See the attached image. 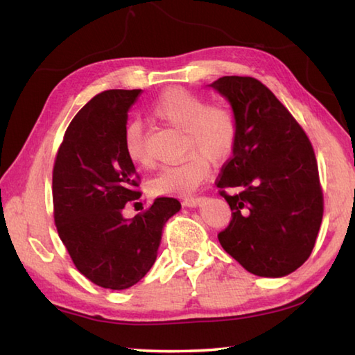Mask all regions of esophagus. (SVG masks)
Masks as SVG:
<instances>
[{"label": "esophagus", "instance_id": "esophagus-1", "mask_svg": "<svg viewBox=\"0 0 355 355\" xmlns=\"http://www.w3.org/2000/svg\"><path fill=\"white\" fill-rule=\"evenodd\" d=\"M205 197H189L183 200V205L188 206V208H197V206H202L205 203Z\"/></svg>", "mask_w": 355, "mask_h": 355}]
</instances>
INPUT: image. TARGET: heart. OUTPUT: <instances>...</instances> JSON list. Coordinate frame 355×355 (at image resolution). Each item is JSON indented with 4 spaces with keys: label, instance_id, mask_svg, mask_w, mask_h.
I'll return each mask as SVG.
<instances>
[{
    "label": "heart",
    "instance_id": "b5f03b06",
    "mask_svg": "<svg viewBox=\"0 0 355 355\" xmlns=\"http://www.w3.org/2000/svg\"><path fill=\"white\" fill-rule=\"evenodd\" d=\"M150 114L163 124L183 132L182 152L191 155L167 166L149 183L155 196H188L209 175V161H220L231 152L236 141V121L230 110L208 105L205 98L186 89H167L155 101ZM124 152L133 166L152 167L143 125L128 124L124 132ZM195 155L192 156L191 153Z\"/></svg>",
    "mask_w": 355,
    "mask_h": 355
}]
</instances>
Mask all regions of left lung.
Segmentation results:
<instances>
[{"instance_id":"left-lung-1","label":"left lung","mask_w":355,"mask_h":355,"mask_svg":"<svg viewBox=\"0 0 355 355\" xmlns=\"http://www.w3.org/2000/svg\"><path fill=\"white\" fill-rule=\"evenodd\" d=\"M208 87L230 102L236 121L233 157L217 180L233 218L218 242L247 272L282 278L311 256L323 218L313 149L259 80L225 76ZM230 187L236 195L224 192Z\"/></svg>"}]
</instances>
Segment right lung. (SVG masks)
Here are the masks:
<instances>
[{
    "label": "right lung",
    "mask_w": 355,
    "mask_h": 355,
    "mask_svg": "<svg viewBox=\"0 0 355 355\" xmlns=\"http://www.w3.org/2000/svg\"><path fill=\"white\" fill-rule=\"evenodd\" d=\"M143 89H108L68 125L53 172L54 220L76 268L96 286L124 290L157 261L163 228L182 209L159 197L133 218L122 216L139 198L138 175L124 152L128 110Z\"/></svg>",
    "instance_id": "right-lung-1"
}]
</instances>
